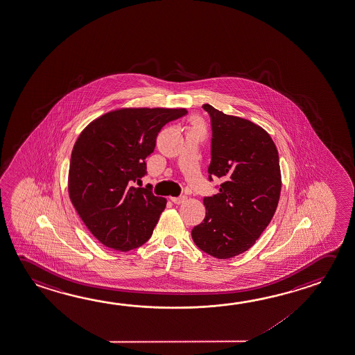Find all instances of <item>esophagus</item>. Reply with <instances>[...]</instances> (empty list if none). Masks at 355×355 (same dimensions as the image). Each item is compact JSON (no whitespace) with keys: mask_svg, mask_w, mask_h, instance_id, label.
<instances>
[{"mask_svg":"<svg viewBox=\"0 0 355 355\" xmlns=\"http://www.w3.org/2000/svg\"><path fill=\"white\" fill-rule=\"evenodd\" d=\"M187 198L184 196H180V197H172L171 200L175 204H182L183 202H186Z\"/></svg>","mask_w":355,"mask_h":355,"instance_id":"esophagus-1","label":"esophagus"}]
</instances>
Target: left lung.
<instances>
[{"instance_id": "left-lung-1", "label": "left lung", "mask_w": 355, "mask_h": 355, "mask_svg": "<svg viewBox=\"0 0 355 355\" xmlns=\"http://www.w3.org/2000/svg\"><path fill=\"white\" fill-rule=\"evenodd\" d=\"M211 126L209 180L219 193L204 197L205 218L193 227L194 244L216 259L249 250L266 229L281 192L279 152L270 135L254 122L204 104Z\"/></svg>"}]
</instances>
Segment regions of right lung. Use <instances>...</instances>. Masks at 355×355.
I'll list each match as a JSON object with an SVG mask.
<instances>
[{
    "label": "right lung",
    "mask_w": 355,
    "mask_h": 355,
    "mask_svg": "<svg viewBox=\"0 0 355 355\" xmlns=\"http://www.w3.org/2000/svg\"><path fill=\"white\" fill-rule=\"evenodd\" d=\"M186 109H121L89 123L70 157L71 203L101 244L130 251L151 238L167 200L148 188H136L147 173L145 159L157 135Z\"/></svg>",
    "instance_id": "add662e5"
}]
</instances>
